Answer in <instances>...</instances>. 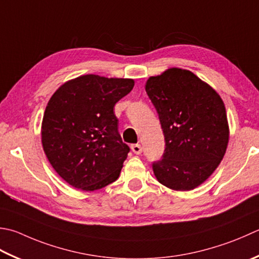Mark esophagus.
<instances>
[{
  "mask_svg": "<svg viewBox=\"0 0 259 259\" xmlns=\"http://www.w3.org/2000/svg\"><path fill=\"white\" fill-rule=\"evenodd\" d=\"M131 150H133L136 155H140L141 151H143V148H141V146L139 144H135L131 146Z\"/></svg>",
  "mask_w": 259,
  "mask_h": 259,
  "instance_id": "1",
  "label": "esophagus"
}]
</instances>
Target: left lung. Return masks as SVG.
<instances>
[{"mask_svg": "<svg viewBox=\"0 0 259 259\" xmlns=\"http://www.w3.org/2000/svg\"><path fill=\"white\" fill-rule=\"evenodd\" d=\"M157 110L166 148L153 164L157 181L191 191L209 179L229 143L225 103L214 89L187 69L171 67L145 85Z\"/></svg>", "mask_w": 259, "mask_h": 259, "instance_id": "1", "label": "left lung"}]
</instances>
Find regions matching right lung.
I'll return each instance as SVG.
<instances>
[{
	"mask_svg": "<svg viewBox=\"0 0 259 259\" xmlns=\"http://www.w3.org/2000/svg\"><path fill=\"white\" fill-rule=\"evenodd\" d=\"M134 86L131 78L88 74L67 80L50 98L42 148L56 173L75 189L91 192L118 180L130 149L113 108Z\"/></svg>",
	"mask_w": 259,
	"mask_h": 259,
	"instance_id": "right-lung-1",
	"label": "right lung"
}]
</instances>
